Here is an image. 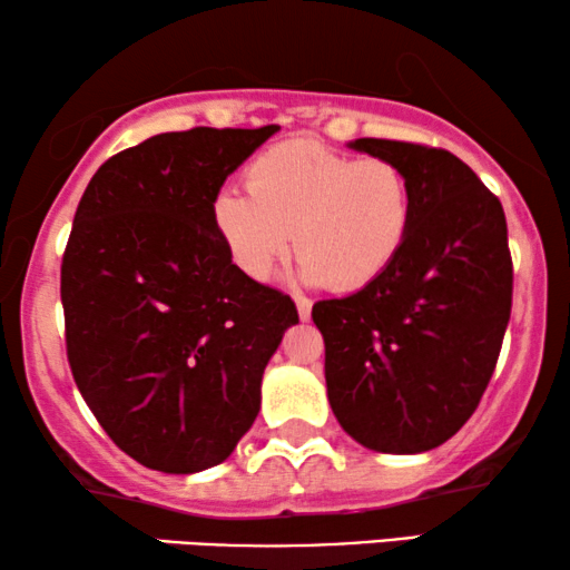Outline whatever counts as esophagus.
Returning a JSON list of instances; mask_svg holds the SVG:
<instances>
[{
	"label": "esophagus",
	"instance_id": "1",
	"mask_svg": "<svg viewBox=\"0 0 570 570\" xmlns=\"http://www.w3.org/2000/svg\"><path fill=\"white\" fill-rule=\"evenodd\" d=\"M296 312H299V320H304V323H307V320L312 317V299H307V296H296Z\"/></svg>",
	"mask_w": 570,
	"mask_h": 570
}]
</instances>
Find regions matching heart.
I'll return each instance as SVG.
<instances>
[{
	"mask_svg": "<svg viewBox=\"0 0 570 570\" xmlns=\"http://www.w3.org/2000/svg\"><path fill=\"white\" fill-rule=\"evenodd\" d=\"M222 190L212 219L232 263L266 282L288 250L309 284L356 292L390 271L411 237L413 188L392 159H356L315 139L274 144Z\"/></svg>",
	"mask_w": 570,
	"mask_h": 570,
	"instance_id": "obj_1",
	"label": "heart"
}]
</instances>
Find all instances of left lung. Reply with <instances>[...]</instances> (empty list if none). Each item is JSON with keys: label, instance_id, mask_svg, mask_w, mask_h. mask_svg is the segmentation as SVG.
<instances>
[{"label": "left lung", "instance_id": "obj_1", "mask_svg": "<svg viewBox=\"0 0 570 570\" xmlns=\"http://www.w3.org/2000/svg\"><path fill=\"white\" fill-rule=\"evenodd\" d=\"M348 147L403 167L413 227L374 284L312 307L327 400L362 446L429 452L475 413L499 362L514 284L507 216L452 151L390 139Z\"/></svg>", "mask_w": 570, "mask_h": 570}]
</instances>
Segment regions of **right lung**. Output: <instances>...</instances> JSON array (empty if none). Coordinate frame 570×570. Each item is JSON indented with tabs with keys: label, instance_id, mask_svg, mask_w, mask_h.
<instances>
[{
	"label": "right lung",
	"instance_id": "right-lung-1",
	"mask_svg": "<svg viewBox=\"0 0 570 570\" xmlns=\"http://www.w3.org/2000/svg\"><path fill=\"white\" fill-rule=\"evenodd\" d=\"M278 126L190 128L118 151L92 175L61 263L67 356L106 434L144 468L227 460L294 302L245 276L212 206Z\"/></svg>",
	"mask_w": 570,
	"mask_h": 570
}]
</instances>
